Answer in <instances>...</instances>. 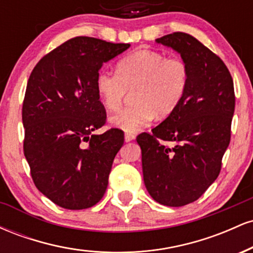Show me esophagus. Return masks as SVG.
Instances as JSON below:
<instances>
[{
  "instance_id": "1",
  "label": "esophagus",
  "mask_w": 253,
  "mask_h": 253,
  "mask_svg": "<svg viewBox=\"0 0 253 253\" xmlns=\"http://www.w3.org/2000/svg\"><path fill=\"white\" fill-rule=\"evenodd\" d=\"M135 138L134 134H132V133H125V140L128 143V141H132L133 139Z\"/></svg>"
}]
</instances>
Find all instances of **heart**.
Masks as SVG:
<instances>
[{
	"label": "heart",
	"instance_id": "1",
	"mask_svg": "<svg viewBox=\"0 0 253 253\" xmlns=\"http://www.w3.org/2000/svg\"><path fill=\"white\" fill-rule=\"evenodd\" d=\"M190 80L189 65L181 57H167L152 50H138L119 60L117 72L101 70L96 90L108 110L120 109L129 91L132 107L110 123L126 132H136L157 118H167L182 102Z\"/></svg>",
	"mask_w": 253,
	"mask_h": 253
}]
</instances>
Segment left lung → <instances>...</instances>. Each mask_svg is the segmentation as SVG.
I'll list each match as a JSON object with an SVG mask.
<instances>
[{"mask_svg":"<svg viewBox=\"0 0 253 253\" xmlns=\"http://www.w3.org/2000/svg\"><path fill=\"white\" fill-rule=\"evenodd\" d=\"M156 42L188 63L189 85L175 112L136 141L150 195L161 205L182 207L201 197L219 176L231 140L236 95L227 66L196 38L173 32Z\"/></svg>","mask_w":253,"mask_h":253,"instance_id":"1","label":"left lung"}]
</instances>
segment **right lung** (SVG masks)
I'll return each mask as SVG.
<instances>
[{"label": "right lung", "instance_id": "right-lung-1", "mask_svg": "<svg viewBox=\"0 0 253 253\" xmlns=\"http://www.w3.org/2000/svg\"><path fill=\"white\" fill-rule=\"evenodd\" d=\"M129 46L75 37L45 54L28 78L24 153L36 187L65 210L92 207L106 193L125 138L119 128L92 134L107 120L96 77Z\"/></svg>", "mask_w": 253, "mask_h": 253}]
</instances>
